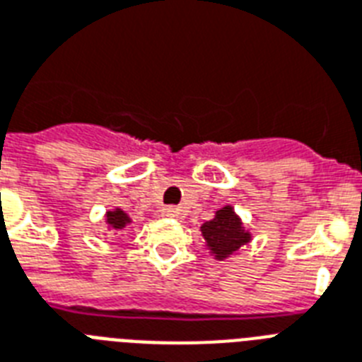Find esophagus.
<instances>
[{"label":"esophagus","mask_w":362,"mask_h":362,"mask_svg":"<svg viewBox=\"0 0 362 362\" xmlns=\"http://www.w3.org/2000/svg\"><path fill=\"white\" fill-rule=\"evenodd\" d=\"M161 216L163 217H180L182 210L176 206H165L163 210H161Z\"/></svg>","instance_id":"1"}]
</instances>
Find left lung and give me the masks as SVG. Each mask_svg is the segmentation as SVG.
Listing matches in <instances>:
<instances>
[{
  "label": "left lung",
  "instance_id": "obj_1",
  "mask_svg": "<svg viewBox=\"0 0 362 362\" xmlns=\"http://www.w3.org/2000/svg\"><path fill=\"white\" fill-rule=\"evenodd\" d=\"M206 245L216 255L217 260L230 257L232 252L245 245L251 240L249 232L243 230L240 217L234 214L232 206H225L216 211V217L201 227Z\"/></svg>",
  "mask_w": 362,
  "mask_h": 362
}]
</instances>
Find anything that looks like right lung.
<instances>
[{"label":"right lung","instance_id":"add662e5","mask_svg":"<svg viewBox=\"0 0 362 362\" xmlns=\"http://www.w3.org/2000/svg\"><path fill=\"white\" fill-rule=\"evenodd\" d=\"M105 219H107V225H110L111 228H124L126 225L130 223V217L126 216L122 210H119V208L115 211H107Z\"/></svg>","mask_w":362,"mask_h":362}]
</instances>
